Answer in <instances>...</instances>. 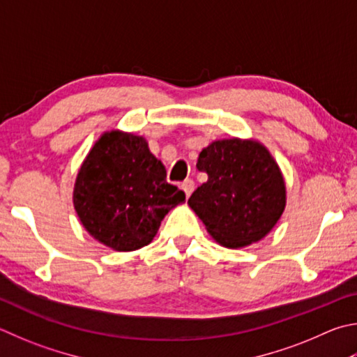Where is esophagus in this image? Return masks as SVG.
<instances>
[{
	"mask_svg": "<svg viewBox=\"0 0 357 357\" xmlns=\"http://www.w3.org/2000/svg\"><path fill=\"white\" fill-rule=\"evenodd\" d=\"M181 189L184 190V193H185V197L189 198L190 195H192V192H193V189H195V183H193L192 179H185L184 183H183V185H181Z\"/></svg>",
	"mask_w": 357,
	"mask_h": 357,
	"instance_id": "obj_1",
	"label": "esophagus"
}]
</instances>
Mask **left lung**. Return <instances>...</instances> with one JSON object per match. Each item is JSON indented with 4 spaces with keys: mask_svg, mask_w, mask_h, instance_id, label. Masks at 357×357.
Instances as JSON below:
<instances>
[{
    "mask_svg": "<svg viewBox=\"0 0 357 357\" xmlns=\"http://www.w3.org/2000/svg\"><path fill=\"white\" fill-rule=\"evenodd\" d=\"M198 170L207 183L187 204L225 248L256 243L275 228L286 209V181L275 158L255 139L213 140L203 148Z\"/></svg>",
    "mask_w": 357,
    "mask_h": 357,
    "instance_id": "8db88e82",
    "label": "left lung"
}]
</instances>
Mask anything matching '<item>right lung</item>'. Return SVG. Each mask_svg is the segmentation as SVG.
<instances>
[{
    "mask_svg": "<svg viewBox=\"0 0 357 357\" xmlns=\"http://www.w3.org/2000/svg\"><path fill=\"white\" fill-rule=\"evenodd\" d=\"M142 135L112 129L100 135L76 174L73 206L86 231L115 251L151 243L164 217L185 193Z\"/></svg>",
    "mask_w": 357,
    "mask_h": 357,
    "instance_id": "obj_1",
    "label": "right lung"
}]
</instances>
